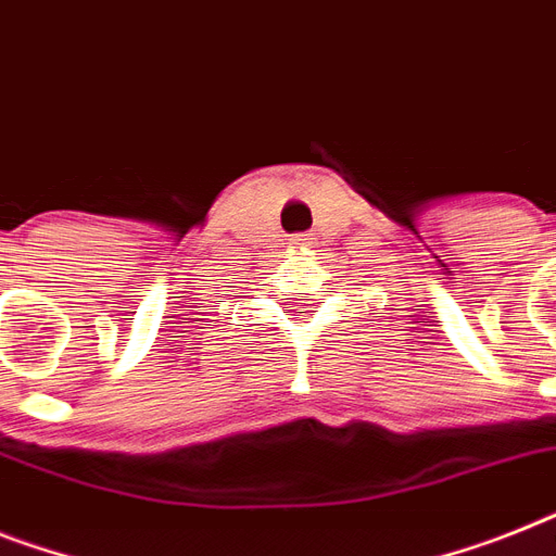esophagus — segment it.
Wrapping results in <instances>:
<instances>
[{"instance_id":"34e87169","label":"esophagus","mask_w":556,"mask_h":556,"mask_svg":"<svg viewBox=\"0 0 556 556\" xmlns=\"http://www.w3.org/2000/svg\"><path fill=\"white\" fill-rule=\"evenodd\" d=\"M289 244H292V247H309V238L295 236V238H292V241H289Z\"/></svg>"}]
</instances>
